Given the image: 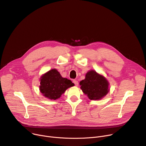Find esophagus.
<instances>
[{"label":"esophagus","mask_w":146,"mask_h":146,"mask_svg":"<svg viewBox=\"0 0 146 146\" xmlns=\"http://www.w3.org/2000/svg\"><path fill=\"white\" fill-rule=\"evenodd\" d=\"M73 82L74 83V85H75L76 86H78V81H77V80H74L73 81Z\"/></svg>","instance_id":"1"}]
</instances>
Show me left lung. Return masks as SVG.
Here are the masks:
<instances>
[{
    "instance_id": "left-lung-1",
    "label": "left lung",
    "mask_w": 146,
    "mask_h": 146,
    "mask_svg": "<svg viewBox=\"0 0 146 146\" xmlns=\"http://www.w3.org/2000/svg\"><path fill=\"white\" fill-rule=\"evenodd\" d=\"M80 84L82 92L90 100L100 99L109 91L108 81L94 70L88 72L86 78L81 81Z\"/></svg>"
}]
</instances>
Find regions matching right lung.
I'll use <instances>...</instances> for the list:
<instances>
[{
	"label": "right lung",
	"instance_id": "right-lung-1",
	"mask_svg": "<svg viewBox=\"0 0 146 146\" xmlns=\"http://www.w3.org/2000/svg\"><path fill=\"white\" fill-rule=\"evenodd\" d=\"M73 86L71 80L63 78L54 69L41 76L40 90L45 97L55 100L59 98L68 88Z\"/></svg>",
	"mask_w": 146,
	"mask_h": 146
}]
</instances>
